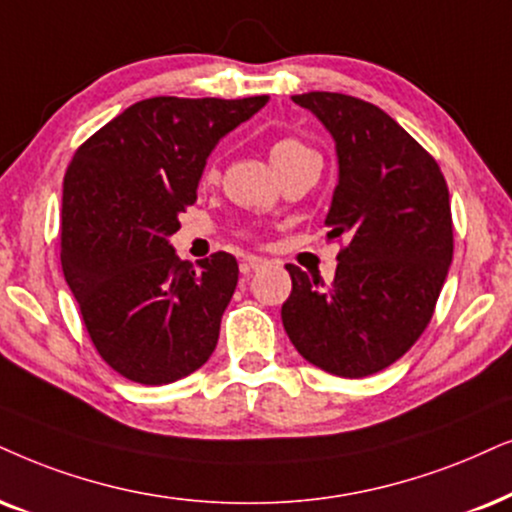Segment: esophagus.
<instances>
[{
	"label": "esophagus",
	"instance_id": "esophagus-1",
	"mask_svg": "<svg viewBox=\"0 0 512 512\" xmlns=\"http://www.w3.org/2000/svg\"><path fill=\"white\" fill-rule=\"evenodd\" d=\"M269 264L267 257H257V255H245L243 257V269L245 271H257V269H264Z\"/></svg>",
	"mask_w": 512,
	"mask_h": 512
}]
</instances>
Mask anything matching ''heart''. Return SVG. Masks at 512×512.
I'll return each instance as SVG.
<instances>
[{"mask_svg": "<svg viewBox=\"0 0 512 512\" xmlns=\"http://www.w3.org/2000/svg\"><path fill=\"white\" fill-rule=\"evenodd\" d=\"M312 153H314L312 148H307L302 141H297L293 137H281L269 146V160L278 172L286 170L288 165L295 163V160H300L304 155H312ZM215 177H217L215 165H210L208 172H205V179H215Z\"/></svg>", "mask_w": 512, "mask_h": 512, "instance_id": "obj_1", "label": "heart"}]
</instances>
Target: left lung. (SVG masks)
<instances>
[{
    "label": "left lung",
    "mask_w": 512,
    "mask_h": 512,
    "mask_svg": "<svg viewBox=\"0 0 512 512\" xmlns=\"http://www.w3.org/2000/svg\"><path fill=\"white\" fill-rule=\"evenodd\" d=\"M331 132L338 186L328 238H347L331 286L288 264L281 319L309 364L340 378L383 371L432 319L454 257L449 189L437 160L373 103L295 94Z\"/></svg>",
    "instance_id": "left-lung-1"
}]
</instances>
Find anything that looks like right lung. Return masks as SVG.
Listing matches in <instances>:
<instances>
[{
  "instance_id": "right-lung-1",
  "label": "right lung",
  "mask_w": 512,
  "mask_h": 512,
  "mask_svg": "<svg viewBox=\"0 0 512 512\" xmlns=\"http://www.w3.org/2000/svg\"><path fill=\"white\" fill-rule=\"evenodd\" d=\"M269 96L144 99L77 148L63 179L61 264L96 352L122 378L167 385L215 352L236 257L198 269L170 245L217 141Z\"/></svg>"
}]
</instances>
